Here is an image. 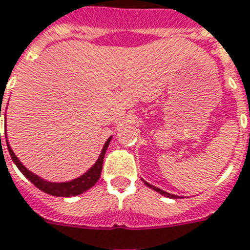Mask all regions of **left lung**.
<instances>
[{
	"instance_id": "obj_1",
	"label": "left lung",
	"mask_w": 250,
	"mask_h": 250,
	"mask_svg": "<svg viewBox=\"0 0 250 250\" xmlns=\"http://www.w3.org/2000/svg\"><path fill=\"white\" fill-rule=\"evenodd\" d=\"M145 184H146V185H147V187H148V188H151V189H154V190H155V191H158V193H160V194L166 195V197H169V198H179V195H175V194H169V193H167V191L162 190V189H159V188L154 187V185H151V184L146 183V181H145Z\"/></svg>"
}]
</instances>
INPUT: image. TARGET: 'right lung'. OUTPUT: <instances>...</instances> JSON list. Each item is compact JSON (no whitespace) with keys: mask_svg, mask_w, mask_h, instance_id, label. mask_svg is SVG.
Listing matches in <instances>:
<instances>
[{"mask_svg":"<svg viewBox=\"0 0 250 250\" xmlns=\"http://www.w3.org/2000/svg\"><path fill=\"white\" fill-rule=\"evenodd\" d=\"M109 142H111V138L107 139V142L104 145L103 150L100 152V156H99V159L96 160V163H95L84 175H82L81 177H78V179L67 181V183H49V181H45V180L40 179L39 176H36L35 173L28 171V169L19 162V159L15 156L13 150H11V147L9 146V142H7L6 139L9 154H10L11 159H13V162L15 163V166L19 168V171L22 172L23 175L26 176L27 179L30 180L35 187L39 188L40 190H42L44 193H46V194L56 195V197H71V195H78L81 194V193H83V191L88 190L91 187H94L95 184L98 183L99 177H100V173H102V168H103V159L104 155H105V150H107Z\"/></svg>","mask_w":250,"mask_h":250,"instance_id":"right-lung-1","label":"right lung"}]
</instances>
